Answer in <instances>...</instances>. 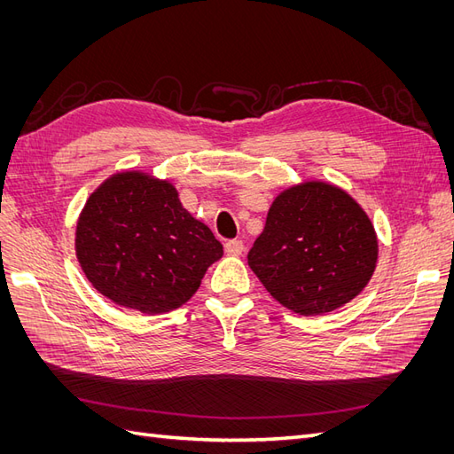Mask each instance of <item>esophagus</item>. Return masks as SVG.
<instances>
[{"label":"esophagus","instance_id":"esophagus-1","mask_svg":"<svg viewBox=\"0 0 454 454\" xmlns=\"http://www.w3.org/2000/svg\"><path fill=\"white\" fill-rule=\"evenodd\" d=\"M244 244L242 240H227L225 242V254L227 255H242Z\"/></svg>","mask_w":454,"mask_h":454}]
</instances>
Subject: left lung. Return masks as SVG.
I'll use <instances>...</instances> for the list:
<instances>
[{
  "label": "left lung",
  "mask_w": 454,
  "mask_h": 454,
  "mask_svg": "<svg viewBox=\"0 0 454 454\" xmlns=\"http://www.w3.org/2000/svg\"><path fill=\"white\" fill-rule=\"evenodd\" d=\"M377 259V232L358 200L335 184L307 180L274 197L248 265L282 307L316 316L360 295Z\"/></svg>",
  "instance_id": "8db88e82"
}]
</instances>
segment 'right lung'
<instances>
[{
  "label": "right lung",
  "instance_id": "obj_1",
  "mask_svg": "<svg viewBox=\"0 0 454 454\" xmlns=\"http://www.w3.org/2000/svg\"><path fill=\"white\" fill-rule=\"evenodd\" d=\"M75 255L94 290L112 303L162 314L195 295L223 246L184 208L172 182L121 170L81 210Z\"/></svg>",
  "mask_w": 454,
  "mask_h": 454
}]
</instances>
